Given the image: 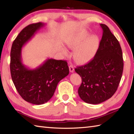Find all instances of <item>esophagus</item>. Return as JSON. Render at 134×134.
<instances>
[{"label":"esophagus","mask_w":134,"mask_h":134,"mask_svg":"<svg viewBox=\"0 0 134 134\" xmlns=\"http://www.w3.org/2000/svg\"><path fill=\"white\" fill-rule=\"evenodd\" d=\"M69 69H70V71L71 72H73L74 71V67L72 65H70Z\"/></svg>","instance_id":"1"}]
</instances>
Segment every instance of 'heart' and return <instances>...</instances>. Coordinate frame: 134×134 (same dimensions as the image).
Returning <instances> with one entry per match:
<instances>
[{
  "mask_svg": "<svg viewBox=\"0 0 134 134\" xmlns=\"http://www.w3.org/2000/svg\"><path fill=\"white\" fill-rule=\"evenodd\" d=\"M67 46L75 49L73 57L78 63L89 62L94 56L99 45V38L97 35H91L87 30H82L71 36L66 41ZM64 54L67 51L62 48Z\"/></svg>",
  "mask_w": 134,
  "mask_h": 134,
  "instance_id": "heart-1",
  "label": "heart"
}]
</instances>
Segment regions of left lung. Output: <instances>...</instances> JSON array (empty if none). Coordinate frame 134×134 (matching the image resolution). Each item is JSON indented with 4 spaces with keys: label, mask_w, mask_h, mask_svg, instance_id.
Here are the masks:
<instances>
[{
    "label": "left lung",
    "mask_w": 134,
    "mask_h": 134,
    "mask_svg": "<svg viewBox=\"0 0 134 134\" xmlns=\"http://www.w3.org/2000/svg\"><path fill=\"white\" fill-rule=\"evenodd\" d=\"M100 26L102 37L94 57L86 64L75 69L82 78L78 94L88 104H98L112 97L118 89L123 71L120 44L106 25Z\"/></svg>",
    "instance_id": "obj_1"
}]
</instances>
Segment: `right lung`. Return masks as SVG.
<instances>
[{"label": "right lung", "mask_w": 134, "mask_h": 134, "mask_svg": "<svg viewBox=\"0 0 134 134\" xmlns=\"http://www.w3.org/2000/svg\"><path fill=\"white\" fill-rule=\"evenodd\" d=\"M44 25V23L38 22L25 27L14 41L10 53L11 75L17 92L24 100L36 105L49 101L59 81L69 74L65 60L48 59L33 70L22 64V48Z\"/></svg>", "instance_id": "1"}]
</instances>
